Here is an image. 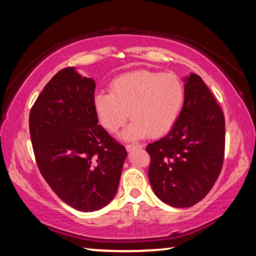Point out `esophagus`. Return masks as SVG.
Returning a JSON list of instances; mask_svg holds the SVG:
<instances>
[{"instance_id":"1","label":"esophagus","mask_w":256,"mask_h":256,"mask_svg":"<svg viewBox=\"0 0 256 256\" xmlns=\"http://www.w3.org/2000/svg\"><path fill=\"white\" fill-rule=\"evenodd\" d=\"M126 148V150H128V151H132V150H134V148H142V145H132V144H128L125 146Z\"/></svg>"}]
</instances>
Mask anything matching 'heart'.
I'll return each mask as SVG.
<instances>
[{"label":"heart","mask_w":256,"mask_h":256,"mask_svg":"<svg viewBox=\"0 0 256 256\" xmlns=\"http://www.w3.org/2000/svg\"><path fill=\"white\" fill-rule=\"evenodd\" d=\"M185 103V86L174 74L138 70L112 80L110 94L98 92L94 108L100 124L108 132L118 131L128 114L134 119L119 137L138 140L158 138L171 131Z\"/></svg>","instance_id":"1"}]
</instances>
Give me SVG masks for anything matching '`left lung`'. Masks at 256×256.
<instances>
[{"instance_id": "left-lung-1", "label": "left lung", "mask_w": 256, "mask_h": 256, "mask_svg": "<svg viewBox=\"0 0 256 256\" xmlns=\"http://www.w3.org/2000/svg\"><path fill=\"white\" fill-rule=\"evenodd\" d=\"M185 103L165 137L148 144V179L153 192L172 207L202 200L220 174L224 152V117L210 88L196 74L184 77Z\"/></svg>"}]
</instances>
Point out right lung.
Returning <instances> with one entry per match:
<instances>
[{"label": "right lung", "mask_w": 256, "mask_h": 256, "mask_svg": "<svg viewBox=\"0 0 256 256\" xmlns=\"http://www.w3.org/2000/svg\"><path fill=\"white\" fill-rule=\"evenodd\" d=\"M94 88L92 78L66 68L46 85L29 116L43 178L60 200L82 212L111 202L128 156L124 146L98 125Z\"/></svg>", "instance_id": "right-lung-1"}]
</instances>
